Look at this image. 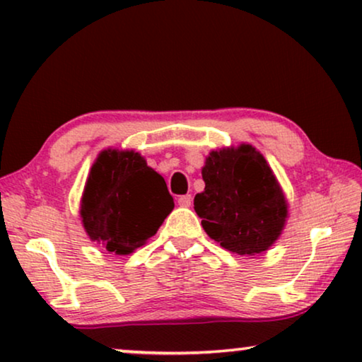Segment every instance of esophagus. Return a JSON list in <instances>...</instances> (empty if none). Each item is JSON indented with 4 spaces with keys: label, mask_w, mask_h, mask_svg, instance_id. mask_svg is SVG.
<instances>
[{
    "label": "esophagus",
    "mask_w": 362,
    "mask_h": 362,
    "mask_svg": "<svg viewBox=\"0 0 362 362\" xmlns=\"http://www.w3.org/2000/svg\"><path fill=\"white\" fill-rule=\"evenodd\" d=\"M191 201H192L191 194H182V196L177 197V204H180L181 207H189Z\"/></svg>",
    "instance_id": "esophagus-1"
}]
</instances>
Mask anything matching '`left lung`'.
<instances>
[{"instance_id": "obj_1", "label": "left lung", "mask_w": 362, "mask_h": 362, "mask_svg": "<svg viewBox=\"0 0 362 362\" xmlns=\"http://www.w3.org/2000/svg\"><path fill=\"white\" fill-rule=\"evenodd\" d=\"M194 211L206 234L239 255L265 252L279 239L286 201L265 158L250 145L212 151Z\"/></svg>"}]
</instances>
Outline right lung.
Here are the masks:
<instances>
[{
    "label": "right lung",
    "instance_id": "add662e5",
    "mask_svg": "<svg viewBox=\"0 0 362 362\" xmlns=\"http://www.w3.org/2000/svg\"><path fill=\"white\" fill-rule=\"evenodd\" d=\"M173 207L163 176L138 153L107 150L88 175L81 216L92 240L128 255L156 234Z\"/></svg>",
    "mask_w": 362,
    "mask_h": 362
}]
</instances>
